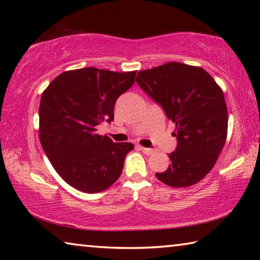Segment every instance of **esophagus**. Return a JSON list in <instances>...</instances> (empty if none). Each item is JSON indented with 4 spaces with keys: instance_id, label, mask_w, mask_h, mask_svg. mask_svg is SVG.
Here are the masks:
<instances>
[{
    "instance_id": "1",
    "label": "esophagus",
    "mask_w": 260,
    "mask_h": 260,
    "mask_svg": "<svg viewBox=\"0 0 260 260\" xmlns=\"http://www.w3.org/2000/svg\"><path fill=\"white\" fill-rule=\"evenodd\" d=\"M141 149H142V151L144 152V153H146V155H151V153H153V151H155V150H153V149H151V148H141Z\"/></svg>"
}]
</instances>
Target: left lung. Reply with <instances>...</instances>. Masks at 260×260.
Here are the masks:
<instances>
[{
  "instance_id": "8db88e82",
  "label": "left lung",
  "mask_w": 260,
  "mask_h": 260,
  "mask_svg": "<svg viewBox=\"0 0 260 260\" xmlns=\"http://www.w3.org/2000/svg\"><path fill=\"white\" fill-rule=\"evenodd\" d=\"M136 82L177 126V148L157 179L179 188L201 181L226 142L228 114L222 90L205 70L177 61L140 71Z\"/></svg>"
}]
</instances>
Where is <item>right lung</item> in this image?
<instances>
[{
  "mask_svg": "<svg viewBox=\"0 0 260 260\" xmlns=\"http://www.w3.org/2000/svg\"><path fill=\"white\" fill-rule=\"evenodd\" d=\"M136 72L85 68L59 74L41 96L39 136L56 172L70 186L100 192L120 177L129 142L96 133L113 120L116 101L133 86Z\"/></svg>",
  "mask_w": 260,
  "mask_h": 260,
  "instance_id": "add662e5",
  "label": "right lung"
}]
</instances>
